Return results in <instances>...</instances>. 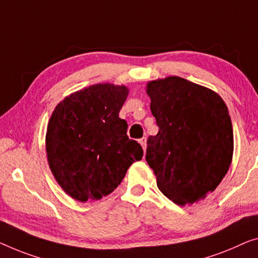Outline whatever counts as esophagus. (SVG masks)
<instances>
[{"mask_svg":"<svg viewBox=\"0 0 258 258\" xmlns=\"http://www.w3.org/2000/svg\"><path fill=\"white\" fill-rule=\"evenodd\" d=\"M139 142L141 144L142 148H144V151H146V148H147V139H146V138L144 137V138H141V139L139 140Z\"/></svg>","mask_w":258,"mask_h":258,"instance_id":"obj_1","label":"esophagus"}]
</instances>
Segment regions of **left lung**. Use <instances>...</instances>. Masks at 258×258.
I'll list each match as a JSON object with an SVG mask.
<instances>
[{
    "instance_id": "obj_1",
    "label": "left lung",
    "mask_w": 258,
    "mask_h": 258,
    "mask_svg": "<svg viewBox=\"0 0 258 258\" xmlns=\"http://www.w3.org/2000/svg\"><path fill=\"white\" fill-rule=\"evenodd\" d=\"M159 133L147 140L146 161L160 191L178 205L215 190L232 162L227 105L217 92L178 76L147 84Z\"/></svg>"
}]
</instances>
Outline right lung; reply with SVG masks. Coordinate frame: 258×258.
Segmentation results:
<instances>
[{"label": "right lung", "mask_w": 258, "mask_h": 258, "mask_svg": "<svg viewBox=\"0 0 258 258\" xmlns=\"http://www.w3.org/2000/svg\"><path fill=\"white\" fill-rule=\"evenodd\" d=\"M127 95L124 86L95 84L68 96L53 111L46 133L48 164L76 201L110 195L131 164L142 159V147L127 137V122L119 118Z\"/></svg>", "instance_id": "right-lung-1"}]
</instances>
